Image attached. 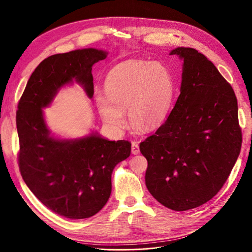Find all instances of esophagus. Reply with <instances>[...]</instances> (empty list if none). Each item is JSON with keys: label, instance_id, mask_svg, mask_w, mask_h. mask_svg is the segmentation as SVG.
<instances>
[{"label": "esophagus", "instance_id": "esophagus-1", "mask_svg": "<svg viewBox=\"0 0 252 252\" xmlns=\"http://www.w3.org/2000/svg\"><path fill=\"white\" fill-rule=\"evenodd\" d=\"M139 152H140V148H139L138 142H133V143H132V153H133V155H138Z\"/></svg>", "mask_w": 252, "mask_h": 252}]
</instances>
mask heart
Returning <instances> with one entry per match:
<instances>
[{
  "label": "heart",
  "instance_id": "1",
  "mask_svg": "<svg viewBox=\"0 0 252 252\" xmlns=\"http://www.w3.org/2000/svg\"><path fill=\"white\" fill-rule=\"evenodd\" d=\"M106 94L95 96L105 125L122 133L126 109L137 130L155 129L165 122L173 104L175 85L170 70L158 62H129L114 67L105 81Z\"/></svg>",
  "mask_w": 252,
  "mask_h": 252
}]
</instances>
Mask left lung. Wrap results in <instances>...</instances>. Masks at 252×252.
Returning a JSON list of instances; mask_svg holds the SVG:
<instances>
[{"label": "left lung", "mask_w": 252, "mask_h": 252, "mask_svg": "<svg viewBox=\"0 0 252 252\" xmlns=\"http://www.w3.org/2000/svg\"><path fill=\"white\" fill-rule=\"evenodd\" d=\"M170 54L183 60L180 94L140 151L148 162L145 183L153 198L185 211L221 189L241 150L242 132L233 87L213 63L189 47Z\"/></svg>", "instance_id": "1"}]
</instances>
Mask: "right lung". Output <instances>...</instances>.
I'll return each mask as SVG.
<instances>
[{
	"label": "right lung",
	"mask_w": 252,
	"mask_h": 252,
	"mask_svg": "<svg viewBox=\"0 0 252 252\" xmlns=\"http://www.w3.org/2000/svg\"><path fill=\"white\" fill-rule=\"evenodd\" d=\"M106 57V51L94 48L48 57L31 75L17 106L21 176L42 204L70 220L94 216L106 205L113 169L129 157L130 143L109 141L97 134L75 140L54 138L42 109L73 80L93 97L92 67Z\"/></svg>",
	"instance_id": "obj_1"
}]
</instances>
